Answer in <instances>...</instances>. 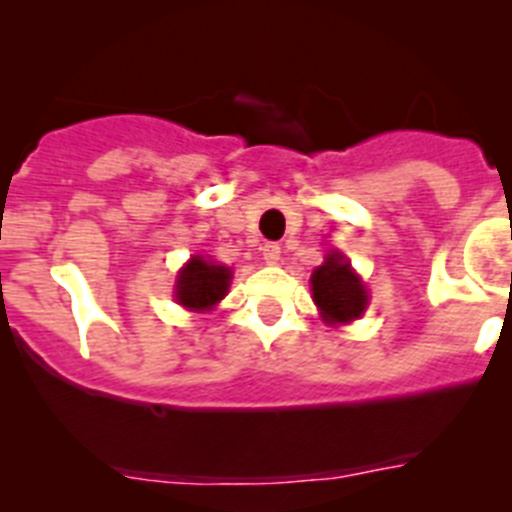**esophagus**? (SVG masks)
Listing matches in <instances>:
<instances>
[{"label":"esophagus","mask_w":512,"mask_h":512,"mask_svg":"<svg viewBox=\"0 0 512 512\" xmlns=\"http://www.w3.org/2000/svg\"><path fill=\"white\" fill-rule=\"evenodd\" d=\"M261 251H264V261H266V264H277L279 256H282V248H279L277 243H266V246L261 248Z\"/></svg>","instance_id":"34e87169"}]
</instances>
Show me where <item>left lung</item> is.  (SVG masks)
Segmentation results:
<instances>
[{
	"instance_id": "8db88e82",
	"label": "left lung",
	"mask_w": 512,
	"mask_h": 512,
	"mask_svg": "<svg viewBox=\"0 0 512 512\" xmlns=\"http://www.w3.org/2000/svg\"><path fill=\"white\" fill-rule=\"evenodd\" d=\"M312 300L325 323H351L361 318L369 305V295L361 277L351 269L341 251H330L323 266L312 271Z\"/></svg>"
}]
</instances>
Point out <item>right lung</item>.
Here are the masks:
<instances>
[{
	"label": "right lung",
	"instance_id": "right-lung-1",
	"mask_svg": "<svg viewBox=\"0 0 512 512\" xmlns=\"http://www.w3.org/2000/svg\"><path fill=\"white\" fill-rule=\"evenodd\" d=\"M230 279H233V271L228 266H220L205 256H192L176 277L174 297L179 305L194 312L212 310L228 295Z\"/></svg>",
	"mask_w": 512,
	"mask_h": 512
}]
</instances>
